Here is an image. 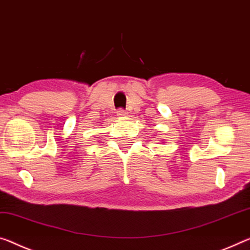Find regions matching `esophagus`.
Segmentation results:
<instances>
[{
	"mask_svg": "<svg viewBox=\"0 0 250 250\" xmlns=\"http://www.w3.org/2000/svg\"><path fill=\"white\" fill-rule=\"evenodd\" d=\"M126 114H128V112H126L125 110H122V109L118 110V112H117V116L119 118H125V117H126Z\"/></svg>",
	"mask_w": 250,
	"mask_h": 250,
	"instance_id": "esophagus-1",
	"label": "esophagus"
}]
</instances>
